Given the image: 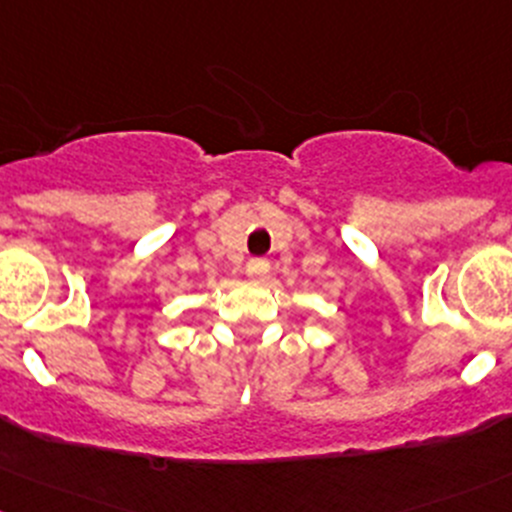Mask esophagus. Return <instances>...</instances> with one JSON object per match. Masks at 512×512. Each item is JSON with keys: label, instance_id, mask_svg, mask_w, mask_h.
<instances>
[{"label": "esophagus", "instance_id": "34e87169", "mask_svg": "<svg viewBox=\"0 0 512 512\" xmlns=\"http://www.w3.org/2000/svg\"><path fill=\"white\" fill-rule=\"evenodd\" d=\"M268 271H271V263L263 261V258H251V261L246 263V273H249V278H256V281L266 278Z\"/></svg>", "mask_w": 512, "mask_h": 512}]
</instances>
